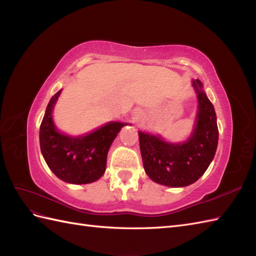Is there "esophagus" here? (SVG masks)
<instances>
[{
	"label": "esophagus",
	"instance_id": "esophagus-1",
	"mask_svg": "<svg viewBox=\"0 0 256 256\" xmlns=\"http://www.w3.org/2000/svg\"><path fill=\"white\" fill-rule=\"evenodd\" d=\"M138 118H140V112L136 111V112H134V120H138Z\"/></svg>",
	"mask_w": 256,
	"mask_h": 256
}]
</instances>
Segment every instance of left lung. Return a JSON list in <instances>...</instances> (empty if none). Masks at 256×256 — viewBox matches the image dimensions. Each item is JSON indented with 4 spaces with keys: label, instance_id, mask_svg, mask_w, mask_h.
Here are the masks:
<instances>
[{
    "label": "left lung",
    "instance_id": "left-lung-1",
    "mask_svg": "<svg viewBox=\"0 0 256 256\" xmlns=\"http://www.w3.org/2000/svg\"><path fill=\"white\" fill-rule=\"evenodd\" d=\"M198 109L196 127L184 143H170L160 136L138 131L140 150L146 174L168 187H186L196 182L212 161L219 131L214 106L198 79L192 80Z\"/></svg>",
    "mask_w": 256,
    "mask_h": 256
}]
</instances>
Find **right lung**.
Returning <instances> with one entry per match:
<instances>
[{
  "label": "right lung",
  "mask_w": 256,
  "mask_h": 256,
  "mask_svg": "<svg viewBox=\"0 0 256 256\" xmlns=\"http://www.w3.org/2000/svg\"><path fill=\"white\" fill-rule=\"evenodd\" d=\"M60 90L52 96L40 129L42 154L51 171L60 180L82 184L96 182L106 171V156L114 138L127 122H111L92 132L69 136L58 132L52 111Z\"/></svg>",
  "instance_id": "obj_1"
}]
</instances>
